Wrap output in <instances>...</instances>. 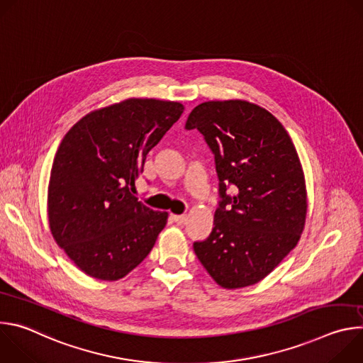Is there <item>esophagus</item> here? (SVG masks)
Wrapping results in <instances>:
<instances>
[{"instance_id": "1", "label": "esophagus", "mask_w": 363, "mask_h": 363, "mask_svg": "<svg viewBox=\"0 0 363 363\" xmlns=\"http://www.w3.org/2000/svg\"><path fill=\"white\" fill-rule=\"evenodd\" d=\"M172 220H174L177 224L181 225V224H185V223H186L188 217H186V216H175V214H174V216H172Z\"/></svg>"}]
</instances>
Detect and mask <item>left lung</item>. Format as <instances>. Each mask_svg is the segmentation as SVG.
Returning <instances> with one entry per match:
<instances>
[{"mask_svg": "<svg viewBox=\"0 0 363 363\" xmlns=\"http://www.w3.org/2000/svg\"><path fill=\"white\" fill-rule=\"evenodd\" d=\"M185 129L203 136L220 181L214 228L194 251L221 287L255 284L296 247L304 227L307 195L296 147L270 112L244 100L201 103Z\"/></svg>", "mask_w": 363, "mask_h": 363, "instance_id": "obj_1", "label": "left lung"}]
</instances>
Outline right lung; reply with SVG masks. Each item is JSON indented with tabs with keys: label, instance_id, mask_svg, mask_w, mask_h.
Masks as SVG:
<instances>
[{
	"label": "right lung",
	"instance_id": "obj_1",
	"mask_svg": "<svg viewBox=\"0 0 363 363\" xmlns=\"http://www.w3.org/2000/svg\"><path fill=\"white\" fill-rule=\"evenodd\" d=\"M178 101L128 99L82 118L51 167L48 223L56 242L87 276L119 280L150 252L168 213L130 192L147 152L181 118Z\"/></svg>",
	"mask_w": 363,
	"mask_h": 363
}]
</instances>
